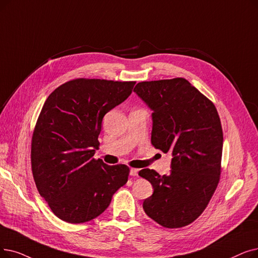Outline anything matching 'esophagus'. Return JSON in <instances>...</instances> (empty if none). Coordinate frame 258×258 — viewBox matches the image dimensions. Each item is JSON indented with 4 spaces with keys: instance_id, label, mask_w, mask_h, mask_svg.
I'll return each instance as SVG.
<instances>
[{
    "instance_id": "34e87169",
    "label": "esophagus",
    "mask_w": 258,
    "mask_h": 258,
    "mask_svg": "<svg viewBox=\"0 0 258 258\" xmlns=\"http://www.w3.org/2000/svg\"><path fill=\"white\" fill-rule=\"evenodd\" d=\"M130 175L133 177H138V170L137 169H131L130 170Z\"/></svg>"
}]
</instances>
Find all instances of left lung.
I'll return each mask as SVG.
<instances>
[{"instance_id": "1", "label": "left lung", "mask_w": 258, "mask_h": 258, "mask_svg": "<svg viewBox=\"0 0 258 258\" xmlns=\"http://www.w3.org/2000/svg\"><path fill=\"white\" fill-rule=\"evenodd\" d=\"M134 92L153 111L152 144L173 156L170 175L139 172L154 188L143 210L162 227L187 226L205 211L219 181L223 136L217 109L183 78L140 82Z\"/></svg>"}]
</instances>
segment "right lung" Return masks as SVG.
Wrapping results in <instances>:
<instances>
[{"mask_svg": "<svg viewBox=\"0 0 258 258\" xmlns=\"http://www.w3.org/2000/svg\"><path fill=\"white\" fill-rule=\"evenodd\" d=\"M136 82L76 79L48 96L31 142V169L40 195L53 214L82 223L107 209L127 182L124 164L93 158L106 113L130 97Z\"/></svg>", "mask_w": 258, "mask_h": 258, "instance_id": "right-lung-1", "label": "right lung"}]
</instances>
